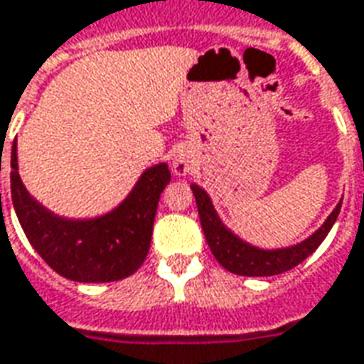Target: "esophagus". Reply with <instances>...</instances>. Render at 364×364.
Here are the masks:
<instances>
[{
  "label": "esophagus",
  "instance_id": "esophagus-1",
  "mask_svg": "<svg viewBox=\"0 0 364 364\" xmlns=\"http://www.w3.org/2000/svg\"><path fill=\"white\" fill-rule=\"evenodd\" d=\"M195 169V160L189 150H177L173 156V171L175 175H187Z\"/></svg>",
  "mask_w": 364,
  "mask_h": 364
}]
</instances>
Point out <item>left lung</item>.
<instances>
[{
    "instance_id": "obj_1",
    "label": "left lung",
    "mask_w": 364,
    "mask_h": 364,
    "mask_svg": "<svg viewBox=\"0 0 364 364\" xmlns=\"http://www.w3.org/2000/svg\"><path fill=\"white\" fill-rule=\"evenodd\" d=\"M191 191L195 195L200 225H203L206 243H208L214 258L231 274L249 276V278H264V276L284 274V272L301 264L306 257H311L333 228V223L340 216L341 200H343L341 198L318 230L305 237L303 241L289 245V247L266 249V247H258V245L245 241L243 237H239L235 231L230 230L220 218L218 210L214 208L210 195L200 185L193 183Z\"/></svg>"
}]
</instances>
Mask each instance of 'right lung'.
<instances>
[{"mask_svg": "<svg viewBox=\"0 0 364 364\" xmlns=\"http://www.w3.org/2000/svg\"><path fill=\"white\" fill-rule=\"evenodd\" d=\"M9 164L18 223L34 250L59 276L80 284H106L129 278L141 268L150 249L158 200L171 179L166 161L144 169L115 208L92 218L59 216L28 193L18 175L17 141Z\"/></svg>", "mask_w": 364, "mask_h": 364, "instance_id": "right-lung-1", "label": "right lung"}]
</instances>
